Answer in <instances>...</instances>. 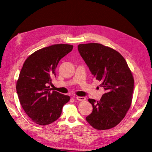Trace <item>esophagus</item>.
Wrapping results in <instances>:
<instances>
[{
	"label": "esophagus",
	"mask_w": 152,
	"mask_h": 152,
	"mask_svg": "<svg viewBox=\"0 0 152 152\" xmlns=\"http://www.w3.org/2000/svg\"><path fill=\"white\" fill-rule=\"evenodd\" d=\"M76 99L78 101H85L86 100V97H76Z\"/></svg>",
	"instance_id": "1"
}]
</instances>
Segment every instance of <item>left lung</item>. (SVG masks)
<instances>
[{
  "instance_id": "obj_1",
  "label": "left lung",
  "mask_w": 152,
  "mask_h": 152,
  "mask_svg": "<svg viewBox=\"0 0 152 152\" xmlns=\"http://www.w3.org/2000/svg\"><path fill=\"white\" fill-rule=\"evenodd\" d=\"M78 51L105 93L99 101L89 99L93 110L86 121L97 130L113 128L125 117L132 103L134 77L123 56L98 43L78 45Z\"/></svg>"
}]
</instances>
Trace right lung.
I'll return each instance as SVG.
<instances>
[{"label": "right lung", "mask_w": 152, "mask_h": 152, "mask_svg": "<svg viewBox=\"0 0 152 152\" xmlns=\"http://www.w3.org/2000/svg\"><path fill=\"white\" fill-rule=\"evenodd\" d=\"M69 44H55L39 49L27 58L17 82V92L22 108L36 124L45 126L59 118L68 95L48 86L55 76L60 60L73 50Z\"/></svg>", "instance_id": "right-lung-1"}]
</instances>
